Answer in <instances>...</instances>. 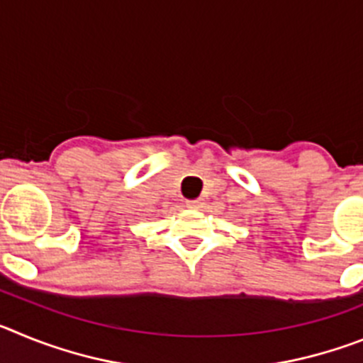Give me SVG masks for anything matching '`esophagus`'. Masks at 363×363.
<instances>
[{
  "instance_id": "1",
  "label": "esophagus",
  "mask_w": 363,
  "mask_h": 363,
  "mask_svg": "<svg viewBox=\"0 0 363 363\" xmlns=\"http://www.w3.org/2000/svg\"><path fill=\"white\" fill-rule=\"evenodd\" d=\"M189 207H192V209H200V207H203V200L201 198H198V200H191L187 201Z\"/></svg>"
}]
</instances>
